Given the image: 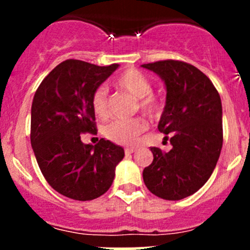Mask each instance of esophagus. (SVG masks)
I'll use <instances>...</instances> for the list:
<instances>
[{
    "label": "esophagus",
    "mask_w": 250,
    "mask_h": 250,
    "mask_svg": "<svg viewBox=\"0 0 250 250\" xmlns=\"http://www.w3.org/2000/svg\"><path fill=\"white\" fill-rule=\"evenodd\" d=\"M135 151H137V148H135V147H125V152L127 153V155H130V153H134Z\"/></svg>",
    "instance_id": "1"
}]
</instances>
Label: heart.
Wrapping results in <instances>:
<instances>
[{
  "label": "heart",
  "instance_id": "heart-1",
  "mask_svg": "<svg viewBox=\"0 0 250 250\" xmlns=\"http://www.w3.org/2000/svg\"><path fill=\"white\" fill-rule=\"evenodd\" d=\"M115 85L137 98L140 110L151 117H156L162 111V103L153 94V85L147 76L135 69H128L115 81ZM92 109L95 116L105 120L110 115L109 94L105 87H98L92 95ZM148 128V122L144 117H135L127 121H115L105 127L106 139L120 145H133Z\"/></svg>",
  "mask_w": 250,
  "mask_h": 250
}]
</instances>
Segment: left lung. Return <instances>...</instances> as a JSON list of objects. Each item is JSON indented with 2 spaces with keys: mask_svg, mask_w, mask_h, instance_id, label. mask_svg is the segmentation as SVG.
<instances>
[{
  "mask_svg": "<svg viewBox=\"0 0 250 250\" xmlns=\"http://www.w3.org/2000/svg\"><path fill=\"white\" fill-rule=\"evenodd\" d=\"M160 75L167 102L158 130L173 148L151 147L153 161L143 172L144 183L157 197L179 201L207 183L223 147V107L218 90L201 70L180 60L141 65Z\"/></svg>",
  "mask_w": 250,
  "mask_h": 250,
  "instance_id": "obj_1",
  "label": "left lung"
}]
</instances>
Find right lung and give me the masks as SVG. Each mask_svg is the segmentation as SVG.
Instances as JSON below:
<instances>
[{"mask_svg":"<svg viewBox=\"0 0 250 250\" xmlns=\"http://www.w3.org/2000/svg\"><path fill=\"white\" fill-rule=\"evenodd\" d=\"M118 67L67 59L37 88L31 106L32 150L47 183L60 195L92 201L104 195L125 150L109 140L83 144L81 134H97L92 109L94 90Z\"/></svg>","mask_w":250,"mask_h":250,"instance_id":"add662e5","label":"right lung"}]
</instances>
